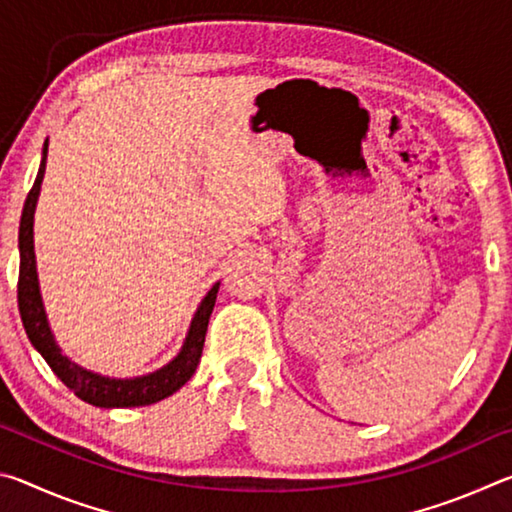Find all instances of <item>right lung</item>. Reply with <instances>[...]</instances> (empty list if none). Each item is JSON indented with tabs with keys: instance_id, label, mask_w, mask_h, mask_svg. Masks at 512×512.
<instances>
[{
	"instance_id": "obj_1",
	"label": "right lung",
	"mask_w": 512,
	"mask_h": 512,
	"mask_svg": "<svg viewBox=\"0 0 512 512\" xmlns=\"http://www.w3.org/2000/svg\"><path fill=\"white\" fill-rule=\"evenodd\" d=\"M47 149L49 144L45 140L36 183L31 187L20 219V280H17V307H20V316L24 329H27L29 341L33 343V348L42 354V359L49 363V368L56 372V377L63 381L76 397H81L83 402L101 406V409H128V406H149L160 402L164 397L176 393L178 388H183L196 372V366L203 354L207 323H210L216 293H219V282L207 291V296L203 298L201 305H198L192 325H189L183 350L178 352L176 359L169 361L167 366H162L160 370L133 379H112L97 375V372L92 370H85L79 363L69 361L65 354L60 352L54 339V332H51L49 327L45 305H42L40 296L36 253H33V212H36L40 185L42 178H45Z\"/></svg>"
}]
</instances>
